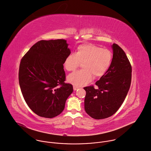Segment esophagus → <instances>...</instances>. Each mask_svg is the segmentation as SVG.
<instances>
[{
  "label": "esophagus",
  "mask_w": 151,
  "mask_h": 151,
  "mask_svg": "<svg viewBox=\"0 0 151 151\" xmlns=\"http://www.w3.org/2000/svg\"><path fill=\"white\" fill-rule=\"evenodd\" d=\"M73 89H74V91H76L78 89V87H76V86H74V87H73Z\"/></svg>",
  "instance_id": "1"
}]
</instances>
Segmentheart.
Listing matches in <instances>:
<instances>
[{"mask_svg": "<svg viewBox=\"0 0 151 151\" xmlns=\"http://www.w3.org/2000/svg\"><path fill=\"white\" fill-rule=\"evenodd\" d=\"M112 61L111 52L91 44L79 45L75 54H69L64 65L68 71H74L82 63V70L70 74L68 81L76 86H83L93 78L102 77L109 69Z\"/></svg>", "mask_w": 151, "mask_h": 151, "instance_id": "1", "label": "heart"}]
</instances>
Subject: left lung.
I'll return each instance as SVG.
<instances>
[{
	"mask_svg": "<svg viewBox=\"0 0 151 151\" xmlns=\"http://www.w3.org/2000/svg\"><path fill=\"white\" fill-rule=\"evenodd\" d=\"M113 58L106 73L96 81L97 88L86 87V112L92 118L103 119L114 114L124 101L132 79V67L124 51L111 45Z\"/></svg>",
	"mask_w": 151,
	"mask_h": 151,
	"instance_id": "obj_1",
	"label": "left lung"
}]
</instances>
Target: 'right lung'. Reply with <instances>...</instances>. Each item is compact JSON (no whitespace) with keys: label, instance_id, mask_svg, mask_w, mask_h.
<instances>
[{"label":"right lung","instance_id":"obj_1","mask_svg":"<svg viewBox=\"0 0 151 151\" xmlns=\"http://www.w3.org/2000/svg\"><path fill=\"white\" fill-rule=\"evenodd\" d=\"M64 40H41L23 57L19 70V83L29 107L37 115L52 118L64 109L73 91L65 83L64 63L71 54Z\"/></svg>","mask_w":151,"mask_h":151}]
</instances>
